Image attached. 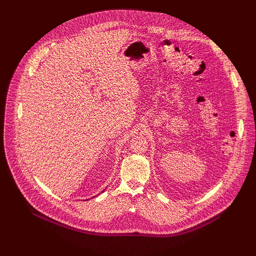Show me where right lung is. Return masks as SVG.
<instances>
[{
	"instance_id": "right-lung-1",
	"label": "right lung",
	"mask_w": 256,
	"mask_h": 256,
	"mask_svg": "<svg viewBox=\"0 0 256 256\" xmlns=\"http://www.w3.org/2000/svg\"><path fill=\"white\" fill-rule=\"evenodd\" d=\"M102 192H104V191H102Z\"/></svg>"
}]
</instances>
